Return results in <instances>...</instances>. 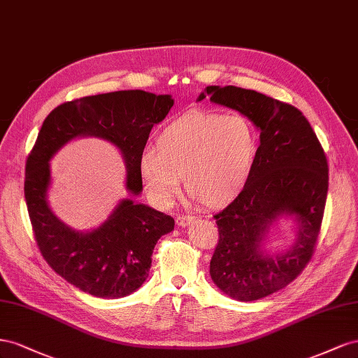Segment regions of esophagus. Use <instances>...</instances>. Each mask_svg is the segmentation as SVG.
<instances>
[{"mask_svg":"<svg viewBox=\"0 0 358 358\" xmlns=\"http://www.w3.org/2000/svg\"><path fill=\"white\" fill-rule=\"evenodd\" d=\"M192 220H193L192 216H185V214H178V216L176 217V223L178 224V227H186V224H189Z\"/></svg>","mask_w":358,"mask_h":358,"instance_id":"1","label":"esophagus"}]
</instances>
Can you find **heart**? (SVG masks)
Masks as SVG:
<instances>
[{
    "label": "heart",
    "mask_w": 358,
    "mask_h": 358,
    "mask_svg": "<svg viewBox=\"0 0 358 358\" xmlns=\"http://www.w3.org/2000/svg\"><path fill=\"white\" fill-rule=\"evenodd\" d=\"M258 155V131L240 114L193 109L160 130L156 150L139 159L147 195L166 207L180 178L189 198L208 208L228 206L246 187Z\"/></svg>",
    "instance_id": "b5f03b06"
}]
</instances>
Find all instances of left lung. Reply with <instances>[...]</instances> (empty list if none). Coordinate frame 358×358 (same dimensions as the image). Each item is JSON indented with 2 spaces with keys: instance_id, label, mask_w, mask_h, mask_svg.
Here are the masks:
<instances>
[{
  "instance_id": "obj_1",
  "label": "left lung",
  "mask_w": 358,
  "mask_h": 358,
  "mask_svg": "<svg viewBox=\"0 0 358 358\" xmlns=\"http://www.w3.org/2000/svg\"><path fill=\"white\" fill-rule=\"evenodd\" d=\"M238 110L261 130V144L246 187L214 214L219 240L210 262L213 282L224 294L253 301L279 291L306 268L321 231L329 190V163L301 112L280 100L240 87L210 85L198 100ZM291 213L299 237L282 255H264L260 244L271 222Z\"/></svg>"
}]
</instances>
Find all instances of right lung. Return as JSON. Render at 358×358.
Masks as SVG:
<instances>
[{
  "label": "right lung",
  "instance_id": "obj_1",
  "mask_svg": "<svg viewBox=\"0 0 358 358\" xmlns=\"http://www.w3.org/2000/svg\"><path fill=\"white\" fill-rule=\"evenodd\" d=\"M169 94L141 90L88 96L57 106L43 121L25 165V201L43 259L73 287L100 299L135 292L148 278L157 240L173 229V219L124 199L91 232L71 231L50 211L46 192L49 160L76 136H99L117 145L127 168V189L139 195V159L152 126L168 115Z\"/></svg>",
  "mask_w": 358,
  "mask_h": 358
}]
</instances>
